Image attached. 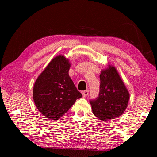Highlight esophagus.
Wrapping results in <instances>:
<instances>
[{
	"instance_id": "34e87169",
	"label": "esophagus",
	"mask_w": 157,
	"mask_h": 157,
	"mask_svg": "<svg viewBox=\"0 0 157 157\" xmlns=\"http://www.w3.org/2000/svg\"><path fill=\"white\" fill-rule=\"evenodd\" d=\"M88 93H89L88 90H84V91L82 92V94L83 96H87L88 95Z\"/></svg>"
}]
</instances>
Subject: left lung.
Segmentation results:
<instances>
[{
	"label": "left lung",
	"instance_id": "1",
	"mask_svg": "<svg viewBox=\"0 0 157 157\" xmlns=\"http://www.w3.org/2000/svg\"><path fill=\"white\" fill-rule=\"evenodd\" d=\"M98 97L90 101L94 115L103 121L120 117L127 108L130 94L115 67L102 70Z\"/></svg>",
	"mask_w": 157,
	"mask_h": 157
}]
</instances>
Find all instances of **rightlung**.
<instances>
[{
    "mask_svg": "<svg viewBox=\"0 0 157 157\" xmlns=\"http://www.w3.org/2000/svg\"><path fill=\"white\" fill-rule=\"evenodd\" d=\"M69 59L59 55L52 59L37 78L33 87L36 108L47 118L58 120L82 98L69 75Z\"/></svg>",
    "mask_w": 157,
    "mask_h": 157,
    "instance_id": "1",
    "label": "right lung"
}]
</instances>
